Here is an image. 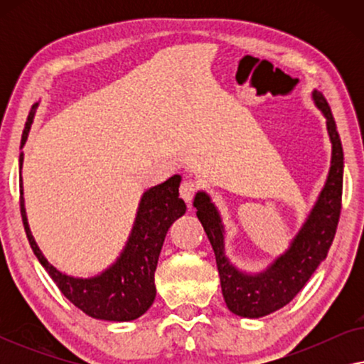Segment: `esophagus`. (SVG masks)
Returning <instances> with one entry per match:
<instances>
[{
  "mask_svg": "<svg viewBox=\"0 0 364 364\" xmlns=\"http://www.w3.org/2000/svg\"><path fill=\"white\" fill-rule=\"evenodd\" d=\"M198 191V183L196 181H192V178H188V181H183L182 186H181V197L186 200L187 203L192 202L193 196H196Z\"/></svg>",
  "mask_w": 364,
  "mask_h": 364,
  "instance_id": "obj_1",
  "label": "esophagus"
}]
</instances>
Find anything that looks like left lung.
<instances>
[{
	"label": "left lung",
	"instance_id": "1",
	"mask_svg": "<svg viewBox=\"0 0 364 364\" xmlns=\"http://www.w3.org/2000/svg\"><path fill=\"white\" fill-rule=\"evenodd\" d=\"M313 101L326 117V129L331 141L330 172L325 187L300 232L291 240L288 250L267 270L250 275L233 267L225 257L222 218L210 197L205 192H198L193 200L198 220L215 253L223 300L228 310L238 316L260 318L290 303L306 285L318 265L325 260L335 238L341 212L343 147L325 96L313 91Z\"/></svg>",
	"mask_w": 364,
	"mask_h": 364
}]
</instances>
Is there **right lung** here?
Here are the masks:
<instances>
[{
    "label": "right lung",
    "mask_w": 364,
    "mask_h": 364,
    "mask_svg": "<svg viewBox=\"0 0 364 364\" xmlns=\"http://www.w3.org/2000/svg\"><path fill=\"white\" fill-rule=\"evenodd\" d=\"M38 102L29 111L24 126L21 147L26 144ZM24 154H19V168L23 166ZM182 177L172 176L166 182L159 183L144 192L139 203L136 222L124 247L121 257L101 275L92 278H76L61 273L46 260L38 243L34 242L28 225L26 208L23 198V182L19 186V208H21L23 225L34 255L49 273L53 282L74 306L86 315L106 321H131L142 316L156 298V273L159 255L168 227L186 213V202L178 197V186Z\"/></svg>",
    "instance_id": "right-lung-1"
}]
</instances>
